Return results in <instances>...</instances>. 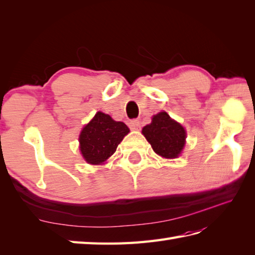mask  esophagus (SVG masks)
Returning <instances> with one entry per match:
<instances>
[{"mask_svg":"<svg viewBox=\"0 0 255 255\" xmlns=\"http://www.w3.org/2000/svg\"><path fill=\"white\" fill-rule=\"evenodd\" d=\"M129 127H130L132 130H139L141 126H140V122L138 119H132V121L129 122Z\"/></svg>","mask_w":255,"mask_h":255,"instance_id":"esophagus-1","label":"esophagus"}]
</instances>
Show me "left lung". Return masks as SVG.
<instances>
[{
    "label": "left lung",
    "mask_w": 255,
    "mask_h": 255,
    "mask_svg": "<svg viewBox=\"0 0 255 255\" xmlns=\"http://www.w3.org/2000/svg\"><path fill=\"white\" fill-rule=\"evenodd\" d=\"M142 133L154 152L166 159L178 156L185 144L184 128L165 112L154 115L152 123L143 127Z\"/></svg>",
    "instance_id": "obj_1"
}]
</instances>
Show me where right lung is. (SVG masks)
I'll return each mask as SVG.
<instances>
[{"label":"right lung","instance_id":"1","mask_svg":"<svg viewBox=\"0 0 255 255\" xmlns=\"http://www.w3.org/2000/svg\"><path fill=\"white\" fill-rule=\"evenodd\" d=\"M128 132L124 123L113 121L107 114L96 113L80 134L81 153L88 163L101 164L115 152Z\"/></svg>","mask_w":255,"mask_h":255}]
</instances>
